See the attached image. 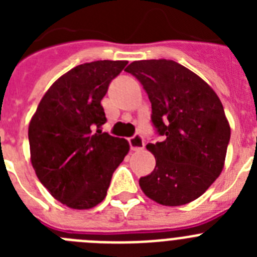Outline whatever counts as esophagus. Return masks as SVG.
I'll return each mask as SVG.
<instances>
[{
  "label": "esophagus",
  "instance_id": "obj_1",
  "mask_svg": "<svg viewBox=\"0 0 257 257\" xmlns=\"http://www.w3.org/2000/svg\"><path fill=\"white\" fill-rule=\"evenodd\" d=\"M128 143H130V148L133 149V151H143V149H144L145 143L140 134H135L133 138L128 139Z\"/></svg>",
  "mask_w": 257,
  "mask_h": 257
}]
</instances>
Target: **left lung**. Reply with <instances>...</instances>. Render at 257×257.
I'll use <instances>...</instances> for the list:
<instances>
[{
	"label": "left lung",
	"mask_w": 257,
	"mask_h": 257,
	"mask_svg": "<svg viewBox=\"0 0 257 257\" xmlns=\"http://www.w3.org/2000/svg\"><path fill=\"white\" fill-rule=\"evenodd\" d=\"M124 70L142 83L152 104L151 122L162 136L147 145L156 167L140 178V188L163 206L187 205L224 167L230 127L221 101L203 79L174 60L134 61Z\"/></svg>",
	"instance_id": "1"
}]
</instances>
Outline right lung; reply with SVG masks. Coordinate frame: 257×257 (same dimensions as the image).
<instances>
[{
	"mask_svg": "<svg viewBox=\"0 0 257 257\" xmlns=\"http://www.w3.org/2000/svg\"><path fill=\"white\" fill-rule=\"evenodd\" d=\"M126 65L123 60H97L70 69L47 90L29 123L36 175L70 208L100 203L130 149L124 139L101 133L106 122L101 99Z\"/></svg>",
	"mask_w": 257,
	"mask_h": 257,
	"instance_id": "1",
	"label": "right lung"
}]
</instances>
